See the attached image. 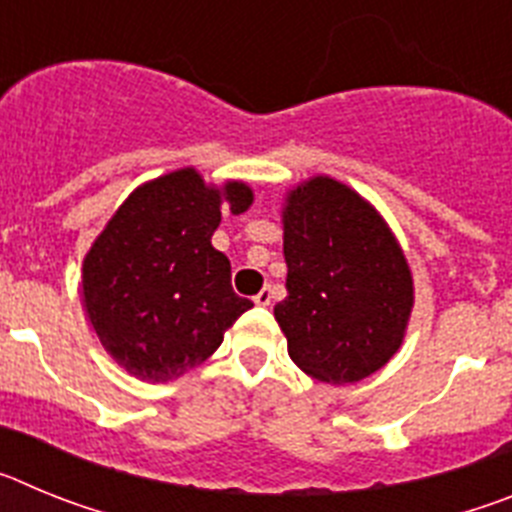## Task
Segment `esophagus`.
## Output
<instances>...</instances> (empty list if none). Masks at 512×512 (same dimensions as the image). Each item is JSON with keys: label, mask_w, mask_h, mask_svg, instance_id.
<instances>
[{"label": "esophagus", "mask_w": 512, "mask_h": 512, "mask_svg": "<svg viewBox=\"0 0 512 512\" xmlns=\"http://www.w3.org/2000/svg\"><path fill=\"white\" fill-rule=\"evenodd\" d=\"M253 302H256V305H259V307H269L271 305V289L269 287L261 289L259 295L253 297Z\"/></svg>", "instance_id": "34e87169"}]
</instances>
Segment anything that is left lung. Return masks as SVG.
Instances as JSON below:
<instances>
[{
    "mask_svg": "<svg viewBox=\"0 0 512 512\" xmlns=\"http://www.w3.org/2000/svg\"><path fill=\"white\" fill-rule=\"evenodd\" d=\"M287 297L274 318L289 359L325 384H354L400 351L415 305L413 271L377 207L333 176L287 189Z\"/></svg>",
    "mask_w": 512,
    "mask_h": 512,
    "instance_id": "obj_1",
    "label": "left lung"
}]
</instances>
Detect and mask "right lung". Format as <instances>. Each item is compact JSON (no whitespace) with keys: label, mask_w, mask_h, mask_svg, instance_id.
Returning <instances> with one entry per match:
<instances>
[{"label":"right lung","mask_w":512,"mask_h":512,"mask_svg":"<svg viewBox=\"0 0 512 512\" xmlns=\"http://www.w3.org/2000/svg\"><path fill=\"white\" fill-rule=\"evenodd\" d=\"M223 205L241 215L253 189L241 179L207 184L194 166L169 171L135 187L84 256L87 318L130 377L179 379L253 307L235 295L228 256L212 246Z\"/></svg>","instance_id":"add662e5"}]
</instances>
